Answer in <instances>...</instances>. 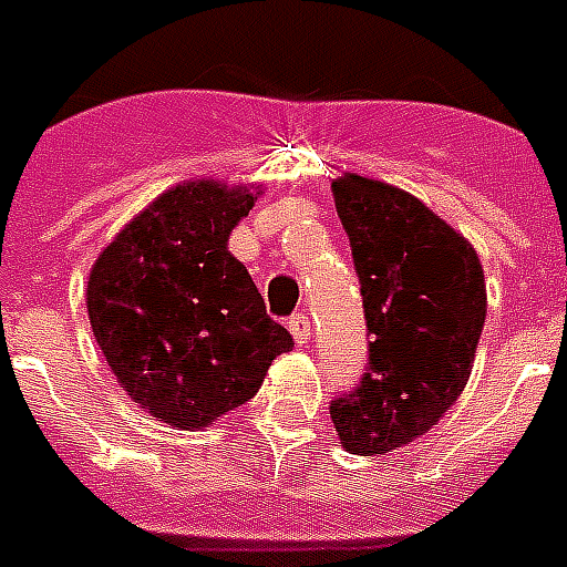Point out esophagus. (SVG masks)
Instances as JSON below:
<instances>
[{
  "instance_id": "1",
  "label": "esophagus",
  "mask_w": 567,
  "mask_h": 567,
  "mask_svg": "<svg viewBox=\"0 0 567 567\" xmlns=\"http://www.w3.org/2000/svg\"><path fill=\"white\" fill-rule=\"evenodd\" d=\"M288 329H291V336H293V341H297V344H306V341H309L311 338V320H309V315H293L291 320H288Z\"/></svg>"
}]
</instances>
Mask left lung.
Listing matches in <instances>:
<instances>
[{"label": "left lung", "instance_id": "left-lung-1", "mask_svg": "<svg viewBox=\"0 0 567 567\" xmlns=\"http://www.w3.org/2000/svg\"><path fill=\"white\" fill-rule=\"evenodd\" d=\"M373 336L368 373L329 405L341 444L377 456L421 439L465 391L485 323L476 249L417 196L347 173L332 182Z\"/></svg>", "mask_w": 567, "mask_h": 567}]
</instances>
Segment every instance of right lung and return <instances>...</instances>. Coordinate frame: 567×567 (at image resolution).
Returning <instances> with one entry per match:
<instances>
[{
  "mask_svg": "<svg viewBox=\"0 0 567 567\" xmlns=\"http://www.w3.org/2000/svg\"><path fill=\"white\" fill-rule=\"evenodd\" d=\"M256 194L214 179L164 190L87 279V318L120 388L179 430L252 400L270 362L293 347L226 247Z\"/></svg>",
  "mask_w": 567,
  "mask_h": 567,
  "instance_id": "right-lung-1",
  "label": "right lung"
}]
</instances>
